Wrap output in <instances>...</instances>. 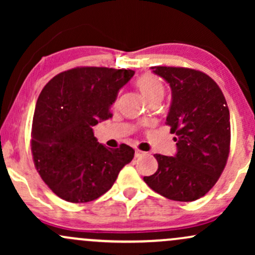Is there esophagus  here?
<instances>
[{
  "instance_id": "esophagus-1",
  "label": "esophagus",
  "mask_w": 255,
  "mask_h": 255,
  "mask_svg": "<svg viewBox=\"0 0 255 255\" xmlns=\"http://www.w3.org/2000/svg\"><path fill=\"white\" fill-rule=\"evenodd\" d=\"M146 154V152H144V151H141V150H135V157L137 158V157H141V156H145Z\"/></svg>"
}]
</instances>
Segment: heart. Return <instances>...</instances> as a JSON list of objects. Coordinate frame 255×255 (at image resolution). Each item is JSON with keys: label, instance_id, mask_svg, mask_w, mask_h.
<instances>
[{"label": "heart", "instance_id": "b5f03b06", "mask_svg": "<svg viewBox=\"0 0 255 255\" xmlns=\"http://www.w3.org/2000/svg\"><path fill=\"white\" fill-rule=\"evenodd\" d=\"M135 85L148 103L153 101H162L164 97L165 86L157 75L146 73L136 79Z\"/></svg>", "mask_w": 255, "mask_h": 255}]
</instances>
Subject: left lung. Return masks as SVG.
<instances>
[{"label":"left lung","instance_id":"1","mask_svg":"<svg viewBox=\"0 0 255 255\" xmlns=\"http://www.w3.org/2000/svg\"><path fill=\"white\" fill-rule=\"evenodd\" d=\"M170 85V126L177 153L154 154L158 169L147 186L175 201H194L215 186L230 151V114L223 92L205 73L183 67H151Z\"/></svg>","mask_w":255,"mask_h":255}]
</instances>
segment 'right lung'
<instances>
[{"label": "right lung", "mask_w": 255, "mask_h": 255, "mask_svg": "<svg viewBox=\"0 0 255 255\" xmlns=\"http://www.w3.org/2000/svg\"><path fill=\"white\" fill-rule=\"evenodd\" d=\"M134 71L77 67L57 74L38 97L31 131L34 166L46 186L69 203H87L113 187L134 157L130 146L109 148L93 134L110 119L119 90Z\"/></svg>", "instance_id": "obj_1"}]
</instances>
